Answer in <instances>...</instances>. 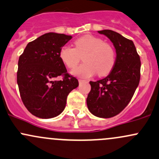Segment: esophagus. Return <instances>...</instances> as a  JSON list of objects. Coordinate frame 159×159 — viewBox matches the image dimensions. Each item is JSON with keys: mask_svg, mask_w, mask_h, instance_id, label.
<instances>
[{"mask_svg": "<svg viewBox=\"0 0 159 159\" xmlns=\"http://www.w3.org/2000/svg\"><path fill=\"white\" fill-rule=\"evenodd\" d=\"M78 81H79V84H81L82 82H86L87 81H85V80H83V79H78Z\"/></svg>", "mask_w": 159, "mask_h": 159, "instance_id": "1", "label": "esophagus"}]
</instances>
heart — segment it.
Segmentation results:
<instances>
[{"label":"heart","mask_w":159,"mask_h":159,"mask_svg":"<svg viewBox=\"0 0 159 159\" xmlns=\"http://www.w3.org/2000/svg\"><path fill=\"white\" fill-rule=\"evenodd\" d=\"M75 48L64 46L59 51V57L68 68H75L78 65L81 56L84 63L75 68L72 74L81 78H90L98 73L99 76L108 75L116 61L113 48L99 37L85 35L76 39Z\"/></svg>","instance_id":"heart-1"}]
</instances>
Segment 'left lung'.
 <instances>
[{
  "instance_id": "left-lung-1",
  "label": "left lung",
  "mask_w": 159,
  "mask_h": 159,
  "mask_svg": "<svg viewBox=\"0 0 159 159\" xmlns=\"http://www.w3.org/2000/svg\"><path fill=\"white\" fill-rule=\"evenodd\" d=\"M113 43L115 65L106 78L90 81L87 98L88 110L94 116L110 118L119 114L131 101L140 80L141 61L132 40L110 30L98 31Z\"/></svg>"
}]
</instances>
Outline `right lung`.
Segmentation results:
<instances>
[{
	"mask_svg": "<svg viewBox=\"0 0 159 159\" xmlns=\"http://www.w3.org/2000/svg\"><path fill=\"white\" fill-rule=\"evenodd\" d=\"M72 36L48 33L27 44L18 61V88L26 108L34 116L49 119L66 107L67 97L78 86L76 78L67 72L59 57L62 46ZM58 76L63 79L57 81Z\"/></svg>",
	"mask_w": 159,
	"mask_h": 159,
	"instance_id": "1",
	"label": "right lung"
}]
</instances>
